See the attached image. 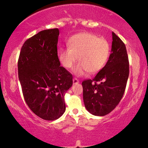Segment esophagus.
Wrapping results in <instances>:
<instances>
[{"label":"esophagus","instance_id":"obj_1","mask_svg":"<svg viewBox=\"0 0 148 148\" xmlns=\"http://www.w3.org/2000/svg\"><path fill=\"white\" fill-rule=\"evenodd\" d=\"M79 81L77 78H73V84H79Z\"/></svg>","mask_w":148,"mask_h":148}]
</instances>
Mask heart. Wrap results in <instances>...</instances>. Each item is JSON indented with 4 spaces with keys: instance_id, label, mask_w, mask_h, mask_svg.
Masks as SVG:
<instances>
[{
    "instance_id": "1",
    "label": "heart",
    "mask_w": 148,
    "mask_h": 148,
    "mask_svg": "<svg viewBox=\"0 0 148 148\" xmlns=\"http://www.w3.org/2000/svg\"><path fill=\"white\" fill-rule=\"evenodd\" d=\"M68 47L60 50L59 60L66 69L71 68L76 60L79 62L73 68L77 75H84L88 71L94 74L102 69L110 55V45L103 38L91 33L76 34L69 40Z\"/></svg>"
}]
</instances>
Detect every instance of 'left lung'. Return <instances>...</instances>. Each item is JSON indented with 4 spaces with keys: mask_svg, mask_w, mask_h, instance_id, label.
I'll use <instances>...</instances> for the list:
<instances>
[{
    "mask_svg": "<svg viewBox=\"0 0 148 148\" xmlns=\"http://www.w3.org/2000/svg\"><path fill=\"white\" fill-rule=\"evenodd\" d=\"M111 54L106 65L92 79L82 82L83 98L88 112L105 116L116 108L126 88L129 63L126 46L112 32Z\"/></svg>",
    "mask_w": 148,
    "mask_h": 148,
    "instance_id": "left-lung-1",
    "label": "left lung"
}]
</instances>
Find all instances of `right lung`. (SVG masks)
Wrapping results in <instances>:
<instances>
[{
  "label": "right lung",
  "mask_w": 148,
  "mask_h": 148,
  "mask_svg": "<svg viewBox=\"0 0 148 148\" xmlns=\"http://www.w3.org/2000/svg\"><path fill=\"white\" fill-rule=\"evenodd\" d=\"M58 36V28L40 32L24 42L18 60V75L26 104L46 121L63 114L64 94L73 85L72 75L60 66Z\"/></svg>",
  "instance_id": "1"
}]
</instances>
